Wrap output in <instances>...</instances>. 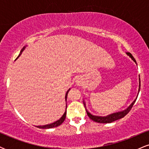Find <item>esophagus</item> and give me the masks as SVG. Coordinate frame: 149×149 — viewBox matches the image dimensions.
I'll return each instance as SVG.
<instances>
[{
	"label": "esophagus",
	"mask_w": 149,
	"mask_h": 149,
	"mask_svg": "<svg viewBox=\"0 0 149 149\" xmlns=\"http://www.w3.org/2000/svg\"><path fill=\"white\" fill-rule=\"evenodd\" d=\"M76 85H81V84H82V82H81V80H80V78H78V79L76 80Z\"/></svg>",
	"instance_id": "obj_1"
}]
</instances>
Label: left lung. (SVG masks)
<instances>
[{"label": "left lung", "mask_w": 149, "mask_h": 149, "mask_svg": "<svg viewBox=\"0 0 149 149\" xmlns=\"http://www.w3.org/2000/svg\"><path fill=\"white\" fill-rule=\"evenodd\" d=\"M127 54L128 56H129L132 59L133 61H134L135 63H136V60H135L134 58L133 57V56L132 55L131 53L127 52ZM140 86H141V85H140V78H139V91L140 90ZM136 100H135L134 102H133L131 104V105L130 106V107H128L127 109H125V110L123 111L114 113H112V114H111V115H109V116H98L92 115V113H90L89 112L88 110H87L86 106H85V103L84 101H83V104H84V106H85V110H86L87 114H88V116H89V118H90V119L92 120H93V121H95V122L99 123H111L113 122V121L117 120L122 118L125 117V116L127 115L128 113L130 112V111L131 110L132 108L133 105H134V104L135 103V102H136Z\"/></svg>", "instance_id": "obj_1"}]
</instances>
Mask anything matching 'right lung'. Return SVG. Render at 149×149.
<instances>
[{
  "mask_svg": "<svg viewBox=\"0 0 149 149\" xmlns=\"http://www.w3.org/2000/svg\"><path fill=\"white\" fill-rule=\"evenodd\" d=\"M24 49H25V47H24L22 49V50L20 51V53H19V56L17 57V58H18L19 57L20 55H21L22 52H23V50H24ZM69 90H70V89H69V90H68L67 92H66V96H65V100H66V98H67L68 92H69ZM66 111L64 112V115L62 116V117H61V118L59 119V120H58L56 121V122L53 123H50V124H49V125H42V126H38V127H39V128H42V129H49V128H53V127H58V126L60 125H61V123H62L64 122V121L65 118H66Z\"/></svg>",
  "mask_w": 149,
  "mask_h": 149,
  "instance_id": "1",
  "label": "right lung"
}]
</instances>
